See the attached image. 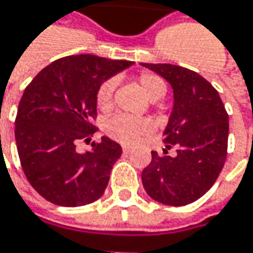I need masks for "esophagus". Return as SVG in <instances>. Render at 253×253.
<instances>
[{
  "label": "esophagus",
  "instance_id": "esophagus-1",
  "mask_svg": "<svg viewBox=\"0 0 253 253\" xmlns=\"http://www.w3.org/2000/svg\"><path fill=\"white\" fill-rule=\"evenodd\" d=\"M122 148H123V151H125L126 154H128V152H131V146H127V145H123Z\"/></svg>",
  "mask_w": 253,
  "mask_h": 253
}]
</instances>
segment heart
Masks as SVG:
<instances>
[{"mask_svg":"<svg viewBox=\"0 0 253 253\" xmlns=\"http://www.w3.org/2000/svg\"><path fill=\"white\" fill-rule=\"evenodd\" d=\"M137 84L142 92L151 99L157 101L163 98L167 92V84L160 76L154 73H142L137 77ZM114 89L116 80L110 79L105 80L98 92H96V105L102 113H108L114 107ZM152 122L145 117H131L126 114H116L113 116L107 125L105 131L110 137L122 142V143H133L139 139V136L152 130Z\"/></svg>","mask_w":253,"mask_h":253,"instance_id":"obj_1","label":"heart"}]
</instances>
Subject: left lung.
<instances>
[{"instance_id": "1", "label": "left lung", "mask_w": 253, "mask_h": 253, "mask_svg": "<svg viewBox=\"0 0 253 253\" xmlns=\"http://www.w3.org/2000/svg\"><path fill=\"white\" fill-rule=\"evenodd\" d=\"M143 67L164 77L173 87L174 105L164 130L170 157L152 151L151 164L142 171L146 193L164 204L181 207L204 196L218 178L227 158L228 114L215 87L196 72L173 64Z\"/></svg>"}]
</instances>
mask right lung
Listing matches in <instances>:
<instances>
[{
  "label": "right lung",
  "instance_id": "right-lung-1",
  "mask_svg": "<svg viewBox=\"0 0 253 253\" xmlns=\"http://www.w3.org/2000/svg\"><path fill=\"white\" fill-rule=\"evenodd\" d=\"M133 61L80 54L60 58L27 84L16 117V145L32 187L60 207H82L102 196L122 146L104 136L77 152L98 130L96 92Z\"/></svg>",
  "mask_w": 253,
  "mask_h": 253
}]
</instances>
